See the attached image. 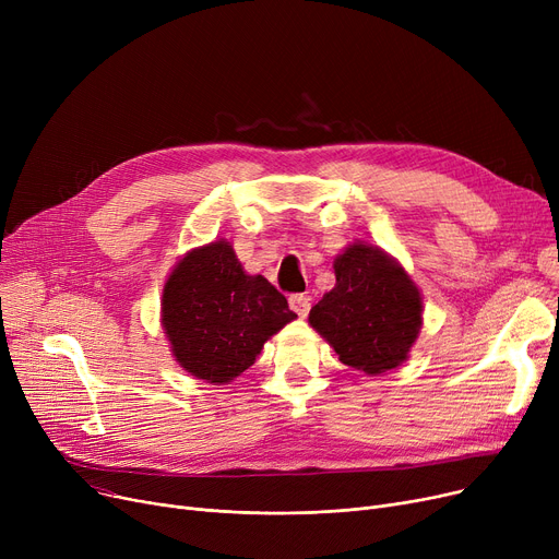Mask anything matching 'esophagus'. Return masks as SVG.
Instances as JSON below:
<instances>
[{
    "label": "esophagus",
    "instance_id": "esophagus-1",
    "mask_svg": "<svg viewBox=\"0 0 559 559\" xmlns=\"http://www.w3.org/2000/svg\"><path fill=\"white\" fill-rule=\"evenodd\" d=\"M289 308L295 310L299 317H308V312H310V297L308 295H292L289 297Z\"/></svg>",
    "mask_w": 559,
    "mask_h": 559
}]
</instances>
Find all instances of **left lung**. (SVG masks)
<instances>
[{"instance_id":"left-lung-1","label":"left lung","mask_w":559,"mask_h":559,"mask_svg":"<svg viewBox=\"0 0 559 559\" xmlns=\"http://www.w3.org/2000/svg\"><path fill=\"white\" fill-rule=\"evenodd\" d=\"M335 278L310 310L312 329L348 367L367 373L399 367L421 326L417 285L390 255L360 242L335 258Z\"/></svg>"}]
</instances>
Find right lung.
I'll use <instances>...</instances> for the list:
<instances>
[{
	"mask_svg": "<svg viewBox=\"0 0 559 559\" xmlns=\"http://www.w3.org/2000/svg\"><path fill=\"white\" fill-rule=\"evenodd\" d=\"M297 314L264 278L249 276L228 242L190 251L163 289V329L192 376L224 385Z\"/></svg>",
	"mask_w": 559,
	"mask_h": 559,
	"instance_id": "1",
	"label": "right lung"
}]
</instances>
